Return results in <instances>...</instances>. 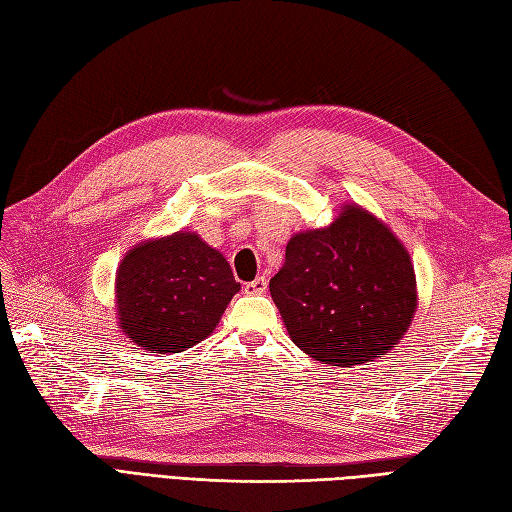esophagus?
I'll return each instance as SVG.
<instances>
[{"label": "esophagus", "mask_w": 512, "mask_h": 512, "mask_svg": "<svg viewBox=\"0 0 512 512\" xmlns=\"http://www.w3.org/2000/svg\"><path fill=\"white\" fill-rule=\"evenodd\" d=\"M268 290V281H266V277H257L255 281H251V283H246L244 285V292L246 294H264Z\"/></svg>", "instance_id": "34e87169"}]
</instances>
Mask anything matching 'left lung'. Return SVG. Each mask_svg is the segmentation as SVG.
<instances>
[{
    "instance_id": "obj_1",
    "label": "left lung",
    "mask_w": 512,
    "mask_h": 512,
    "mask_svg": "<svg viewBox=\"0 0 512 512\" xmlns=\"http://www.w3.org/2000/svg\"><path fill=\"white\" fill-rule=\"evenodd\" d=\"M270 294L292 342L339 368L396 346L417 305L409 253L357 205H346L329 229L296 233L287 242Z\"/></svg>"
}]
</instances>
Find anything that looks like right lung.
Listing matches in <instances>:
<instances>
[{"instance_id": "right-lung-1", "label": "right lung", "mask_w": 512, "mask_h": 512, "mask_svg": "<svg viewBox=\"0 0 512 512\" xmlns=\"http://www.w3.org/2000/svg\"><path fill=\"white\" fill-rule=\"evenodd\" d=\"M240 290L216 248L196 233L131 248L116 272L119 324L138 346L181 352L214 331Z\"/></svg>"}]
</instances>
